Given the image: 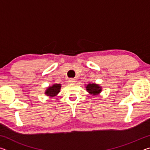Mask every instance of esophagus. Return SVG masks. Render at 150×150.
I'll return each instance as SVG.
<instances>
[{
    "label": "esophagus",
    "mask_w": 150,
    "mask_h": 150,
    "mask_svg": "<svg viewBox=\"0 0 150 150\" xmlns=\"http://www.w3.org/2000/svg\"><path fill=\"white\" fill-rule=\"evenodd\" d=\"M69 81L70 83H75L76 81H76V79H70Z\"/></svg>",
    "instance_id": "1"
}]
</instances>
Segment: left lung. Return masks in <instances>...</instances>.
<instances>
[{
    "label": "left lung",
    "instance_id": "left-lung-1",
    "mask_svg": "<svg viewBox=\"0 0 150 150\" xmlns=\"http://www.w3.org/2000/svg\"><path fill=\"white\" fill-rule=\"evenodd\" d=\"M86 89H87V92H88V93H90L91 95H97L102 91V87H100V86L97 84H95V83H88V84L86 86Z\"/></svg>",
    "mask_w": 150,
    "mask_h": 150
}]
</instances>
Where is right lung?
Masks as SVG:
<instances>
[{
    "label": "right lung",
    "instance_id": "right-lung-1",
    "mask_svg": "<svg viewBox=\"0 0 150 150\" xmlns=\"http://www.w3.org/2000/svg\"><path fill=\"white\" fill-rule=\"evenodd\" d=\"M60 84H54L47 88L45 92V94L47 96H49L50 97H54V96H56L60 92Z\"/></svg>",
    "mask_w": 150,
    "mask_h": 150
}]
</instances>
